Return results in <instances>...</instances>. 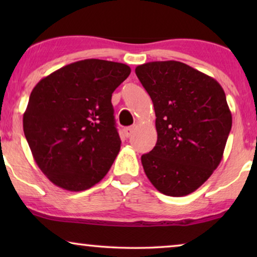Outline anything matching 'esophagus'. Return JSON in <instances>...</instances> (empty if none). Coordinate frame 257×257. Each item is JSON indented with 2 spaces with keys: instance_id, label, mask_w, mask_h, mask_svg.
I'll return each instance as SVG.
<instances>
[{
  "instance_id": "obj_1",
  "label": "esophagus",
  "mask_w": 257,
  "mask_h": 257,
  "mask_svg": "<svg viewBox=\"0 0 257 257\" xmlns=\"http://www.w3.org/2000/svg\"><path fill=\"white\" fill-rule=\"evenodd\" d=\"M135 130H136L135 126H130V127H125L122 130V132H124V136L126 138H130V137L133 135V132H135Z\"/></svg>"
}]
</instances>
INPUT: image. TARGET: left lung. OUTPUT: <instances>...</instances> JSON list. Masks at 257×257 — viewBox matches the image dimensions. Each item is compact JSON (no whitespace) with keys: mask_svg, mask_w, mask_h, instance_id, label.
<instances>
[{"mask_svg":"<svg viewBox=\"0 0 257 257\" xmlns=\"http://www.w3.org/2000/svg\"><path fill=\"white\" fill-rule=\"evenodd\" d=\"M136 75L157 117V144L142 156L144 171L163 194H191L219 166L229 136L231 113L222 86L177 61L145 63Z\"/></svg>","mask_w":257,"mask_h":257,"instance_id":"1","label":"left lung"}]
</instances>
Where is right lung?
Segmentation results:
<instances>
[{
    "mask_svg": "<svg viewBox=\"0 0 257 257\" xmlns=\"http://www.w3.org/2000/svg\"><path fill=\"white\" fill-rule=\"evenodd\" d=\"M131 69L84 59L44 77L31 91L23 131L52 184L79 192L103 179L120 150L111 98Z\"/></svg>",
    "mask_w": 257,
    "mask_h": 257,
    "instance_id": "obj_1",
    "label": "right lung"
}]
</instances>
